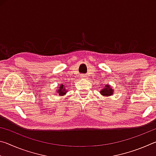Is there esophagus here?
I'll return each instance as SVG.
<instances>
[{
    "label": "esophagus",
    "instance_id": "1",
    "mask_svg": "<svg viewBox=\"0 0 156 156\" xmlns=\"http://www.w3.org/2000/svg\"><path fill=\"white\" fill-rule=\"evenodd\" d=\"M86 78H87V76L86 75H84V74L81 75V78L82 79H85Z\"/></svg>",
    "mask_w": 156,
    "mask_h": 156
}]
</instances>
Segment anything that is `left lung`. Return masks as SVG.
Listing matches in <instances>:
<instances>
[{
    "mask_svg": "<svg viewBox=\"0 0 156 156\" xmlns=\"http://www.w3.org/2000/svg\"><path fill=\"white\" fill-rule=\"evenodd\" d=\"M113 89L111 87L109 84H105L104 88L102 89L100 91V94L102 95V96H105V97H109L112 96L113 94Z\"/></svg>",
    "mask_w": 156,
    "mask_h": 156,
    "instance_id": "8db88e82",
    "label": "left lung"
}]
</instances>
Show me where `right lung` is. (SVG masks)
I'll use <instances>...</instances> for the list:
<instances>
[{
    "label": "right lung",
    "instance_id": "1",
    "mask_svg": "<svg viewBox=\"0 0 156 156\" xmlns=\"http://www.w3.org/2000/svg\"><path fill=\"white\" fill-rule=\"evenodd\" d=\"M66 85H67V84H60L58 88L57 89L56 93L59 96H64L65 95L67 94V92L69 91L67 89V86Z\"/></svg>",
    "mask_w": 156,
    "mask_h": 156
}]
</instances>
